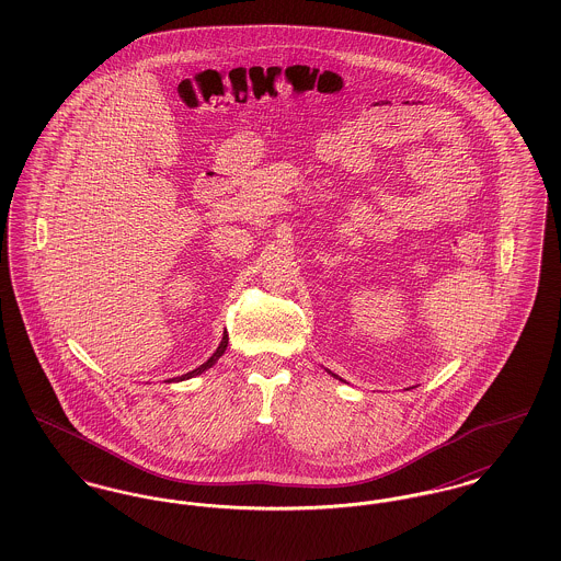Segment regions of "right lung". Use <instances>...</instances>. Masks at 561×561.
Masks as SVG:
<instances>
[{"label": "right lung", "instance_id": "right-lung-1", "mask_svg": "<svg viewBox=\"0 0 561 561\" xmlns=\"http://www.w3.org/2000/svg\"><path fill=\"white\" fill-rule=\"evenodd\" d=\"M227 343H229V334H225L222 336V341H220V345H218V348L214 351L213 357L206 362V364H202L199 368H195V370H191V373L183 374V376H179V380H185V378H191V376H197V374L204 373V370H208V368H213L214 364H216V359L225 353V348H227ZM174 380V378H172Z\"/></svg>", "mask_w": 561, "mask_h": 561}]
</instances>
